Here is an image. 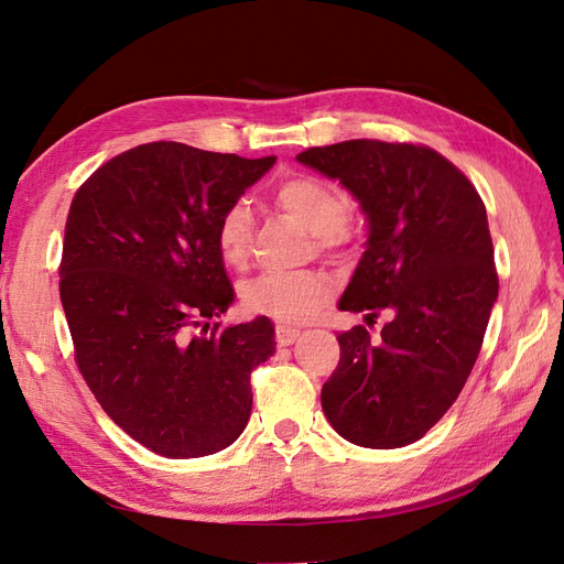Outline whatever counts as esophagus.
Returning <instances> with one entry per match:
<instances>
[{
    "instance_id": "1",
    "label": "esophagus",
    "mask_w": 564,
    "mask_h": 564,
    "mask_svg": "<svg viewBox=\"0 0 564 564\" xmlns=\"http://www.w3.org/2000/svg\"><path fill=\"white\" fill-rule=\"evenodd\" d=\"M299 336H301V332L294 329V327H284V324H278V327H275L278 346H292Z\"/></svg>"
}]
</instances>
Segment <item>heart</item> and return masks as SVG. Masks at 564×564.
Wrapping results in <instances>:
<instances>
[{"label":"heart","instance_id":"1","mask_svg":"<svg viewBox=\"0 0 564 564\" xmlns=\"http://www.w3.org/2000/svg\"><path fill=\"white\" fill-rule=\"evenodd\" d=\"M278 207L313 232L319 249H340L350 240V199L338 185L317 176H292L278 185ZM220 259L240 268L249 259L253 214L247 199H235L216 220ZM334 282L319 270L263 272L242 286V303L253 315L280 322H303L332 299Z\"/></svg>","mask_w":564,"mask_h":564}]
</instances>
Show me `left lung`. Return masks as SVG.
I'll return each mask as SVG.
<instances>
[{
	"mask_svg": "<svg viewBox=\"0 0 564 564\" xmlns=\"http://www.w3.org/2000/svg\"><path fill=\"white\" fill-rule=\"evenodd\" d=\"M296 160L336 178L367 218V249L338 308L367 313V324L388 313L377 340L362 324L338 334L324 416L352 445H412L464 390L499 296L485 204L425 145L360 139Z\"/></svg>",
	"mask_w": 564,
	"mask_h": 564,
	"instance_id": "left-lung-1",
	"label": "left lung"
}]
</instances>
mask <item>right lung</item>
Returning <instances> with one entry per match:
<instances>
[{"instance_id":"1","label":"right lung","mask_w":564,"mask_h":564,"mask_svg":"<svg viewBox=\"0 0 564 564\" xmlns=\"http://www.w3.org/2000/svg\"><path fill=\"white\" fill-rule=\"evenodd\" d=\"M272 164L145 143L96 169L70 204L61 303L77 367L119 429L160 456L216 454L247 429L249 379L275 352V327L261 315L207 334L235 301L214 232Z\"/></svg>"}]
</instances>
